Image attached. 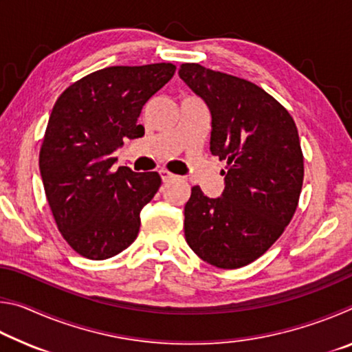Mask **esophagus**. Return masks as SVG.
<instances>
[{"label": "esophagus", "mask_w": 352, "mask_h": 352, "mask_svg": "<svg viewBox=\"0 0 352 352\" xmlns=\"http://www.w3.org/2000/svg\"><path fill=\"white\" fill-rule=\"evenodd\" d=\"M160 175H162L163 182H169V180H172V178H175V175L172 174V172L166 170V169H162V170H160Z\"/></svg>", "instance_id": "esophagus-1"}]
</instances>
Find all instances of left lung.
Here are the masks:
<instances>
[{"instance_id":"left-lung-1","label":"left lung","mask_w":352,"mask_h":352,"mask_svg":"<svg viewBox=\"0 0 352 352\" xmlns=\"http://www.w3.org/2000/svg\"><path fill=\"white\" fill-rule=\"evenodd\" d=\"M178 74L210 107L211 153L226 162L222 197L190 189L184 236L208 264L239 269L264 254L294 217L305 178L300 136L290 113L253 82L199 63H182Z\"/></svg>"}]
</instances>
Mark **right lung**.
<instances>
[{"label":"right lung","mask_w":352,"mask_h":352,"mask_svg":"<svg viewBox=\"0 0 352 352\" xmlns=\"http://www.w3.org/2000/svg\"><path fill=\"white\" fill-rule=\"evenodd\" d=\"M175 73V65L109 67L65 90L40 147V174L56 225L83 258L100 261L138 236L140 212L162 184L158 172L113 170L124 138H140L142 107Z\"/></svg>","instance_id":"1"}]
</instances>
